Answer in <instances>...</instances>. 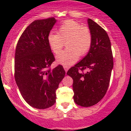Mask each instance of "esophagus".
Listing matches in <instances>:
<instances>
[{"label":"esophagus","instance_id":"1","mask_svg":"<svg viewBox=\"0 0 131 131\" xmlns=\"http://www.w3.org/2000/svg\"><path fill=\"white\" fill-rule=\"evenodd\" d=\"M63 68H64V70H65L66 72H67V71L68 70V69H69V67H67V66H64V67H63Z\"/></svg>","mask_w":131,"mask_h":131}]
</instances>
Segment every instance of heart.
<instances>
[{
  "mask_svg": "<svg viewBox=\"0 0 131 131\" xmlns=\"http://www.w3.org/2000/svg\"><path fill=\"white\" fill-rule=\"evenodd\" d=\"M47 41L54 54H58L66 43L67 50L56 56V61L64 66L75 63L79 56L88 52L92 44V34L89 28L73 19H68L59 26L57 34L49 33Z\"/></svg>",
  "mask_w": 131,
  "mask_h": 131,
  "instance_id": "1",
  "label": "heart"
}]
</instances>
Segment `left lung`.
I'll return each mask as SVG.
<instances>
[{
	"instance_id": "1",
	"label": "left lung",
	"mask_w": 131,
	"mask_h": 131,
	"mask_svg": "<svg viewBox=\"0 0 131 131\" xmlns=\"http://www.w3.org/2000/svg\"><path fill=\"white\" fill-rule=\"evenodd\" d=\"M88 21L92 34L90 49L87 56L67 72L73 80L74 101L83 107L93 106L105 96L113 67L108 34L91 19ZM85 69L87 72L84 73Z\"/></svg>"
}]
</instances>
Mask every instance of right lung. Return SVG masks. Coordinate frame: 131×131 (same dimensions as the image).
Here are the masks:
<instances>
[{"label": "right lung", "mask_w": 131, "mask_h": 131, "mask_svg": "<svg viewBox=\"0 0 131 131\" xmlns=\"http://www.w3.org/2000/svg\"><path fill=\"white\" fill-rule=\"evenodd\" d=\"M56 20L37 19L26 27L16 47L14 77L21 94L28 105L46 109L56 102V91L65 75L63 66L50 68L54 56L47 41Z\"/></svg>", "instance_id": "obj_1"}]
</instances>
